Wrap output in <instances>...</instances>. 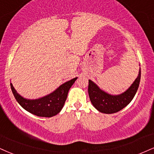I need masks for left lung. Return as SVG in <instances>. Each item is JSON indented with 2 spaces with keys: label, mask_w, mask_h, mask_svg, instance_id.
<instances>
[{
  "label": "left lung",
  "mask_w": 154,
  "mask_h": 154,
  "mask_svg": "<svg viewBox=\"0 0 154 154\" xmlns=\"http://www.w3.org/2000/svg\"><path fill=\"white\" fill-rule=\"evenodd\" d=\"M140 80V68L137 78L130 88L120 95H111L100 89L95 82L89 79L88 93L92 105L98 111L105 114H112L126 107L136 95Z\"/></svg>",
  "instance_id": "8db88e82"
}]
</instances>
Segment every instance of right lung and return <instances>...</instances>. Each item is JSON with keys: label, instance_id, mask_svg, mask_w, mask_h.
I'll list each match as a JSON object with an SVG mask.
<instances>
[{"label": "right lung", "instance_id": "obj_1", "mask_svg": "<svg viewBox=\"0 0 154 154\" xmlns=\"http://www.w3.org/2000/svg\"><path fill=\"white\" fill-rule=\"evenodd\" d=\"M77 79V77H75L67 81L49 95L34 100L22 97L15 90L12 83H11V88L16 101L23 109L36 116L51 118L62 110L67 97L68 92Z\"/></svg>", "mask_w": 154, "mask_h": 154}]
</instances>
